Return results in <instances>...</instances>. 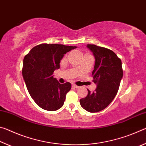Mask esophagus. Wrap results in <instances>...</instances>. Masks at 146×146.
<instances>
[{"label": "esophagus", "instance_id": "1", "mask_svg": "<svg viewBox=\"0 0 146 146\" xmlns=\"http://www.w3.org/2000/svg\"><path fill=\"white\" fill-rule=\"evenodd\" d=\"M72 87L74 88H78L79 86H76V85H75V84H73V85H72Z\"/></svg>", "mask_w": 146, "mask_h": 146}]
</instances>
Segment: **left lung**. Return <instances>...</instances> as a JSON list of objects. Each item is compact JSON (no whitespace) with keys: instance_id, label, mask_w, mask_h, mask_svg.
Instances as JSON below:
<instances>
[{"instance_id":"left-lung-1","label":"left lung","mask_w":146,"mask_h":146,"mask_svg":"<svg viewBox=\"0 0 146 146\" xmlns=\"http://www.w3.org/2000/svg\"><path fill=\"white\" fill-rule=\"evenodd\" d=\"M95 59L92 72L93 82L97 88L93 92L80 100V106L88 112H98L105 109L114 99L123 76L122 62L110 49L87 44Z\"/></svg>"}]
</instances>
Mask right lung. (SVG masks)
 Listing matches in <instances>:
<instances>
[{"label":"right lung","instance_id":"1","mask_svg":"<svg viewBox=\"0 0 146 146\" xmlns=\"http://www.w3.org/2000/svg\"><path fill=\"white\" fill-rule=\"evenodd\" d=\"M77 48L63 44H42L35 46L23 60V76L29 95L39 107L47 111L62 107L71 90L70 82L60 84L53 77L65 54Z\"/></svg>","mask_w":146,"mask_h":146}]
</instances>
